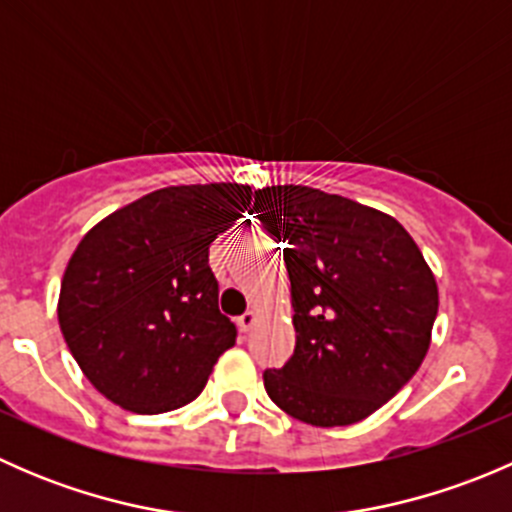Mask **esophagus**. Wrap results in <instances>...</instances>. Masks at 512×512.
Wrapping results in <instances>:
<instances>
[{"mask_svg":"<svg viewBox=\"0 0 512 512\" xmlns=\"http://www.w3.org/2000/svg\"><path fill=\"white\" fill-rule=\"evenodd\" d=\"M257 322H260V314H257L255 309H247V312L242 314L240 319H237V327H240V332H245V334H247V332H250L252 327H255Z\"/></svg>","mask_w":512,"mask_h":512,"instance_id":"1","label":"esophagus"}]
</instances>
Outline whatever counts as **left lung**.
Wrapping results in <instances>:
<instances>
[{
	"instance_id": "left-lung-1",
	"label": "left lung",
	"mask_w": 512,
	"mask_h": 512,
	"mask_svg": "<svg viewBox=\"0 0 512 512\" xmlns=\"http://www.w3.org/2000/svg\"><path fill=\"white\" fill-rule=\"evenodd\" d=\"M260 223L285 245L294 354L267 369V396L297 421L352 426L394 399L431 347L438 285L406 227L307 185L255 190Z\"/></svg>"
}]
</instances>
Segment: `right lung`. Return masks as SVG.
<instances>
[{
	"instance_id": "obj_1",
	"label": "right lung",
	"mask_w": 512,
	"mask_h": 512,
	"mask_svg": "<svg viewBox=\"0 0 512 512\" xmlns=\"http://www.w3.org/2000/svg\"><path fill=\"white\" fill-rule=\"evenodd\" d=\"M242 183L170 185L113 210L61 277L59 327L98 394L136 414L190 404L237 327L208 265L215 237L250 208Z\"/></svg>"
}]
</instances>
